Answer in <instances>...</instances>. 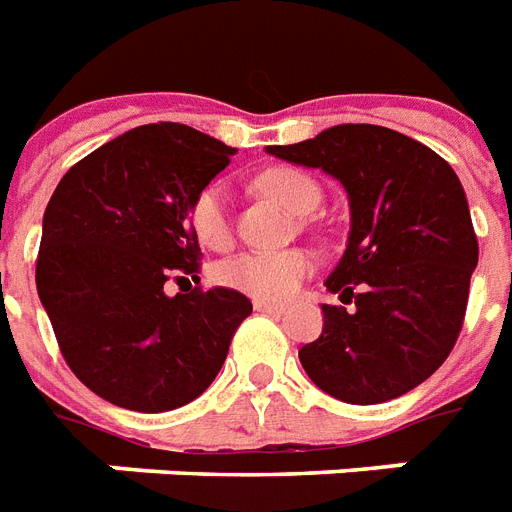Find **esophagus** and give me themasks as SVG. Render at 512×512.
Masks as SVG:
<instances>
[{
  "label": "esophagus",
  "instance_id": "1",
  "mask_svg": "<svg viewBox=\"0 0 512 512\" xmlns=\"http://www.w3.org/2000/svg\"><path fill=\"white\" fill-rule=\"evenodd\" d=\"M253 307H256L259 313H267V315L286 313V305H280V302H267V299H253Z\"/></svg>",
  "mask_w": 512,
  "mask_h": 512
}]
</instances>
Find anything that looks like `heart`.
Here are the masks:
<instances>
[{
  "label": "heart",
  "instance_id": "1",
  "mask_svg": "<svg viewBox=\"0 0 512 512\" xmlns=\"http://www.w3.org/2000/svg\"><path fill=\"white\" fill-rule=\"evenodd\" d=\"M256 188L264 197L275 199L291 213L305 215L321 202V188L310 175L294 167H272L256 175ZM188 224L205 248L224 251L232 242V224L226 210V191L221 183H207L199 188L188 207ZM313 272V259L305 251L280 253H237L218 261L213 278L226 288L242 291L256 299H288L302 280Z\"/></svg>",
  "mask_w": 512,
  "mask_h": 512
}]
</instances>
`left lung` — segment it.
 Masks as SVG:
<instances>
[{"mask_svg": "<svg viewBox=\"0 0 512 512\" xmlns=\"http://www.w3.org/2000/svg\"><path fill=\"white\" fill-rule=\"evenodd\" d=\"M267 151L321 167L351 199L348 248L326 288L356 307H321L324 332L302 345V367L348 405L402 397L448 359L467 313L478 237L456 172L413 137L372 124Z\"/></svg>", "mask_w": 512, "mask_h": 512, "instance_id": "8db88e82", "label": "left lung"}]
</instances>
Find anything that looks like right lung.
<instances>
[{"label": "right lung", "mask_w": 512, "mask_h": 512, "mask_svg": "<svg viewBox=\"0 0 512 512\" xmlns=\"http://www.w3.org/2000/svg\"><path fill=\"white\" fill-rule=\"evenodd\" d=\"M232 153L186 124L137 126L69 167L45 207L37 294L69 370L113 405H188L253 313L234 288H164L197 278L188 207Z\"/></svg>", "instance_id": "obj_1"}]
</instances>
